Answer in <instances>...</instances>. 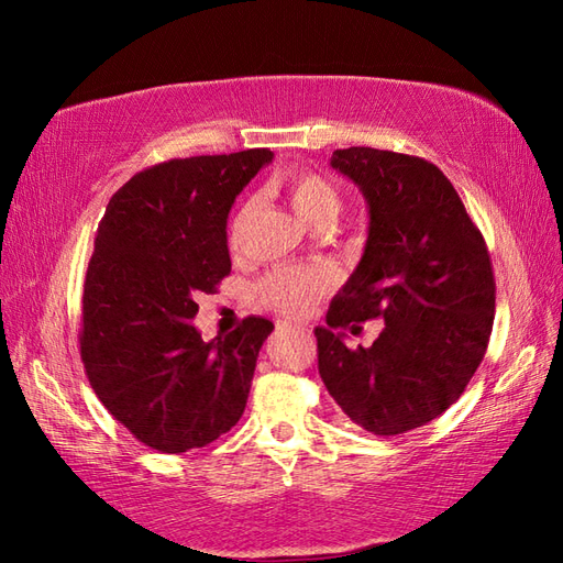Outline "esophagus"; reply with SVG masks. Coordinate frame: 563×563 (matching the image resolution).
<instances>
[{
    "label": "esophagus",
    "instance_id": "esophagus-1",
    "mask_svg": "<svg viewBox=\"0 0 563 563\" xmlns=\"http://www.w3.org/2000/svg\"><path fill=\"white\" fill-rule=\"evenodd\" d=\"M278 329H280V331H300V329H295V327H290V324H278Z\"/></svg>",
    "mask_w": 563,
    "mask_h": 563
}]
</instances>
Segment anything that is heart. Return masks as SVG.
Wrapping results in <instances>:
<instances>
[{
    "mask_svg": "<svg viewBox=\"0 0 563 563\" xmlns=\"http://www.w3.org/2000/svg\"><path fill=\"white\" fill-rule=\"evenodd\" d=\"M285 198L292 206L305 224L312 230H329L339 220L343 210L341 190L333 186L329 178L317 172H292L283 181ZM256 200L249 198L242 208L234 212L230 222V246L239 249L249 220L254 218ZM339 273L331 266H288L273 271L266 280L261 283L258 295L261 302L275 309V312L288 317H302L319 297H324L336 288Z\"/></svg>",
    "mask_w": 563,
    "mask_h": 563,
    "instance_id": "heart-1",
    "label": "heart"
}]
</instances>
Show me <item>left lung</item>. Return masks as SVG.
<instances>
[{"label":"left lung","mask_w":563,"mask_h":563,"mask_svg":"<svg viewBox=\"0 0 563 563\" xmlns=\"http://www.w3.org/2000/svg\"><path fill=\"white\" fill-rule=\"evenodd\" d=\"M331 166L363 190L365 254L317 327L319 375L353 423L389 438L433 421L462 397L494 329L492 256L435 164L373 147L336 150ZM385 318L369 350L342 331Z\"/></svg>","instance_id":"8db88e82"}]
</instances>
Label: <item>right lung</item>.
<instances>
[{"instance_id":"right-lung-1","label":"right lung","mask_w":563,"mask_h":563,"mask_svg":"<svg viewBox=\"0 0 563 563\" xmlns=\"http://www.w3.org/2000/svg\"><path fill=\"white\" fill-rule=\"evenodd\" d=\"M273 152L169 159L106 206L81 297V363L118 423L166 454L206 448L244 413L273 324L246 317L202 341L196 297L232 271L227 214Z\"/></svg>"}]
</instances>
